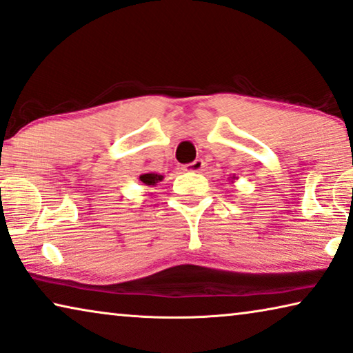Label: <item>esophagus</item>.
<instances>
[{
	"label": "esophagus",
	"instance_id": "esophagus-1",
	"mask_svg": "<svg viewBox=\"0 0 353 353\" xmlns=\"http://www.w3.org/2000/svg\"><path fill=\"white\" fill-rule=\"evenodd\" d=\"M203 168H204V161L201 160V159H196L194 161H192V163H188V165L183 166V171H187V172H199V171H203Z\"/></svg>",
	"mask_w": 353,
	"mask_h": 353
}]
</instances>
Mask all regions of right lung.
Returning a JSON list of instances; mask_svg holds the SVG:
<instances>
[{"label": "right lung", "mask_w": 353, "mask_h": 353, "mask_svg": "<svg viewBox=\"0 0 353 353\" xmlns=\"http://www.w3.org/2000/svg\"><path fill=\"white\" fill-rule=\"evenodd\" d=\"M161 179H163V176H160V174H155V172H148V174H141L139 176V181H141L144 185H148V187H150V185H155L157 182H160Z\"/></svg>", "instance_id": "right-lung-1"}]
</instances>
